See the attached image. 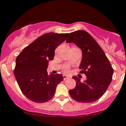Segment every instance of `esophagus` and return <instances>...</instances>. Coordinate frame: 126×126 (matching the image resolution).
Returning a JSON list of instances; mask_svg holds the SVG:
<instances>
[{
    "instance_id": "obj_1",
    "label": "esophagus",
    "mask_w": 126,
    "mask_h": 126,
    "mask_svg": "<svg viewBox=\"0 0 126 126\" xmlns=\"http://www.w3.org/2000/svg\"><path fill=\"white\" fill-rule=\"evenodd\" d=\"M68 78H69V77L67 76L66 75H63V79H64V80L66 79H68Z\"/></svg>"
}]
</instances>
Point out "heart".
Wrapping results in <instances>:
<instances>
[{"label":"heart","instance_id":"b5f03b06","mask_svg":"<svg viewBox=\"0 0 126 126\" xmlns=\"http://www.w3.org/2000/svg\"><path fill=\"white\" fill-rule=\"evenodd\" d=\"M63 70H64V72L67 73L69 71V67H66L63 69Z\"/></svg>","mask_w":126,"mask_h":126}]
</instances>
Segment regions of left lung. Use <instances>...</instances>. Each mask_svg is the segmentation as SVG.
<instances>
[{"mask_svg":"<svg viewBox=\"0 0 126 126\" xmlns=\"http://www.w3.org/2000/svg\"><path fill=\"white\" fill-rule=\"evenodd\" d=\"M66 42L74 43L82 50L80 73L87 77L83 82L77 77H72L77 85L69 91L70 96L82 103L96 101L104 94L111 82L114 70L110 62L97 42L84 30L70 33Z\"/></svg>","mask_w":126,"mask_h":126,"instance_id":"left-lung-1","label":"left lung"}]
</instances>
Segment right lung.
Here are the masks:
<instances>
[{
    "mask_svg": "<svg viewBox=\"0 0 126 126\" xmlns=\"http://www.w3.org/2000/svg\"><path fill=\"white\" fill-rule=\"evenodd\" d=\"M69 33H48L39 37L23 49L16 59L14 75L21 91L36 103L51 100L57 85L63 80L62 75H48V62L52 60L55 49Z\"/></svg>",
    "mask_w": 126,
    "mask_h": 126,
    "instance_id": "obj_1",
    "label": "right lung"
}]
</instances>
